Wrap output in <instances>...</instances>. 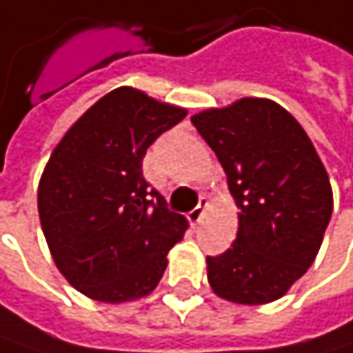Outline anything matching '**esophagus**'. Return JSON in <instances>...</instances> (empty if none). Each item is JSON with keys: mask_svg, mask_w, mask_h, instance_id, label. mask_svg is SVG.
<instances>
[{"mask_svg": "<svg viewBox=\"0 0 353 353\" xmlns=\"http://www.w3.org/2000/svg\"><path fill=\"white\" fill-rule=\"evenodd\" d=\"M206 208H208V198H204V196H202V198H200V204L188 214V220H190V224H192V226H198V224L202 222Z\"/></svg>", "mask_w": 353, "mask_h": 353, "instance_id": "34e87169", "label": "esophagus"}]
</instances>
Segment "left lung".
Segmentation results:
<instances>
[{"instance_id": "8db88e82", "label": "left lung", "mask_w": 353, "mask_h": 353, "mask_svg": "<svg viewBox=\"0 0 353 353\" xmlns=\"http://www.w3.org/2000/svg\"><path fill=\"white\" fill-rule=\"evenodd\" d=\"M192 123L241 210L236 241L206 259L210 287L232 303H271L319 252L334 210L327 172L295 117L267 99L208 109Z\"/></svg>"}]
</instances>
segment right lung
Masks as SVG:
<instances>
[{
    "label": "right lung",
    "instance_id": "1",
    "mask_svg": "<svg viewBox=\"0 0 353 353\" xmlns=\"http://www.w3.org/2000/svg\"><path fill=\"white\" fill-rule=\"evenodd\" d=\"M185 109L121 86L97 101L52 151L38 212L52 259L86 297L123 303L149 295L188 220L143 177L147 147Z\"/></svg>",
    "mask_w": 353,
    "mask_h": 353
}]
</instances>
